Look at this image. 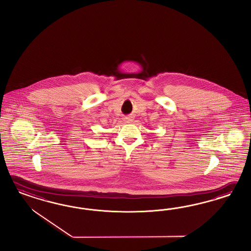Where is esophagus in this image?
I'll list each match as a JSON object with an SVG mask.
<instances>
[{
	"label": "esophagus",
	"instance_id": "obj_1",
	"mask_svg": "<svg viewBox=\"0 0 251 251\" xmlns=\"http://www.w3.org/2000/svg\"><path fill=\"white\" fill-rule=\"evenodd\" d=\"M125 122H127V123H131V122H133V118L131 116L126 117L125 118Z\"/></svg>",
	"mask_w": 251,
	"mask_h": 251
}]
</instances>
